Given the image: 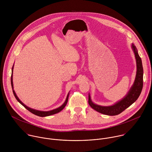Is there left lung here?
<instances>
[{
    "instance_id": "8db88e82",
    "label": "left lung",
    "mask_w": 152,
    "mask_h": 152,
    "mask_svg": "<svg viewBox=\"0 0 152 152\" xmlns=\"http://www.w3.org/2000/svg\"><path fill=\"white\" fill-rule=\"evenodd\" d=\"M132 49L134 53L137 62V73L134 82L127 94L120 101L111 106H100L95 104L91 100L90 93L88 94V103L90 106L96 111L107 115H118L126 108L133 104L139 97L143 86V68L142 61L138 55L136 46L132 44Z\"/></svg>"
}]
</instances>
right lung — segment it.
<instances>
[{
    "label": "right lung",
    "instance_id": "right-lung-1",
    "mask_svg": "<svg viewBox=\"0 0 152 152\" xmlns=\"http://www.w3.org/2000/svg\"><path fill=\"white\" fill-rule=\"evenodd\" d=\"M13 69H14V65L12 66V73H11V86H12V92H13V94L15 97V99H17V100L21 104L23 105L26 110H28L29 111H30L31 113H32V114L37 115V116H39V117H47V116H49V115H53V114H55L56 113H59L60 111H61L64 107L66 106L67 103V102H68V99H69V93H68L67 94V96L66 97V100H65L64 103L61 106H59V107L58 108H56V109L55 110H51V111H39V110H34V109H32V108H31L28 106H27L26 105H25L22 102H21L19 99L18 97H17L16 93H15V91L14 90V85H13V81H12V73H13Z\"/></svg>",
    "mask_w": 152,
    "mask_h": 152
}]
</instances>
